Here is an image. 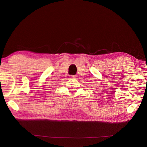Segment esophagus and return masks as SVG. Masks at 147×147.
I'll return each mask as SVG.
<instances>
[{
    "label": "esophagus",
    "mask_w": 147,
    "mask_h": 147,
    "mask_svg": "<svg viewBox=\"0 0 147 147\" xmlns=\"http://www.w3.org/2000/svg\"><path fill=\"white\" fill-rule=\"evenodd\" d=\"M71 76V78H76V77H77L76 75H72V76Z\"/></svg>",
    "instance_id": "obj_1"
}]
</instances>
